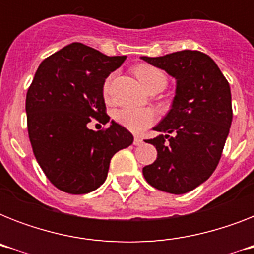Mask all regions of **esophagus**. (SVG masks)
<instances>
[{
  "instance_id": "34e87169",
  "label": "esophagus",
  "mask_w": 254,
  "mask_h": 254,
  "mask_svg": "<svg viewBox=\"0 0 254 254\" xmlns=\"http://www.w3.org/2000/svg\"><path fill=\"white\" fill-rule=\"evenodd\" d=\"M142 142H143V139L141 138V137H138V135H135L134 141H133V143H134L135 146H139V145H141Z\"/></svg>"
}]
</instances>
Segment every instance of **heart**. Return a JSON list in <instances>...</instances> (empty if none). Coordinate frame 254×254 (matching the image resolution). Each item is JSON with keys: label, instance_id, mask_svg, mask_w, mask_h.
Listing matches in <instances>:
<instances>
[{"label": "heart", "instance_id": "b5f03b06", "mask_svg": "<svg viewBox=\"0 0 254 254\" xmlns=\"http://www.w3.org/2000/svg\"><path fill=\"white\" fill-rule=\"evenodd\" d=\"M135 76L138 77L139 83L143 85L145 89H147L151 85L157 83H163L166 84V75L162 69L157 68L150 64H139L134 68ZM111 81L112 77L109 76L104 83L103 95L105 100H109L111 96ZM115 120L120 125L127 127L129 130L134 133H141L145 129L150 127L154 123L155 115L150 109H141V108H123L115 113Z\"/></svg>", "mask_w": 254, "mask_h": 254}]
</instances>
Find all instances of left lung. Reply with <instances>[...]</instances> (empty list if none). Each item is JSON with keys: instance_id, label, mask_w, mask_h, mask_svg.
Segmentation results:
<instances>
[{"instance_id": "obj_1", "label": "left lung", "mask_w": 254, "mask_h": 254, "mask_svg": "<svg viewBox=\"0 0 254 254\" xmlns=\"http://www.w3.org/2000/svg\"><path fill=\"white\" fill-rule=\"evenodd\" d=\"M177 80L173 105L146 142L157 159L142 169L150 186L170 193H186L208 179L221 158L232 123L228 81L217 64L200 51L183 50L165 57H142Z\"/></svg>"}]
</instances>
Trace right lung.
I'll use <instances>...</instances> for the list:
<instances>
[{
	"label": "right lung",
	"instance_id": "1",
	"mask_svg": "<svg viewBox=\"0 0 254 254\" xmlns=\"http://www.w3.org/2000/svg\"><path fill=\"white\" fill-rule=\"evenodd\" d=\"M125 59L75 42L38 67L26 95L27 130L39 166L61 191L99 189L112 157L133 143L130 131L115 121L99 131L87 127L92 119L109 121L104 83Z\"/></svg>",
	"mask_w": 254,
	"mask_h": 254
}]
</instances>
